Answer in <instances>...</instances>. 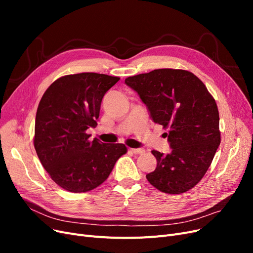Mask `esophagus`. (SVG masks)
<instances>
[{
  "label": "esophagus",
  "instance_id": "34e87169",
  "mask_svg": "<svg viewBox=\"0 0 253 253\" xmlns=\"http://www.w3.org/2000/svg\"><path fill=\"white\" fill-rule=\"evenodd\" d=\"M129 151L133 152L134 154H142V153H144L143 149H129Z\"/></svg>",
  "mask_w": 253,
  "mask_h": 253
}]
</instances>
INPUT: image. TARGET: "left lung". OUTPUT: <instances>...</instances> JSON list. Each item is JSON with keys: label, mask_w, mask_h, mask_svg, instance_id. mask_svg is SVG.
<instances>
[{"label": "left lung", "mask_w": 253, "mask_h": 253, "mask_svg": "<svg viewBox=\"0 0 253 253\" xmlns=\"http://www.w3.org/2000/svg\"><path fill=\"white\" fill-rule=\"evenodd\" d=\"M138 93L155 124L168 133L171 153L153 150L156 169L147 175L168 194L187 192L204 177L220 143L215 100L201 79L185 70L160 68L126 79Z\"/></svg>", "instance_id": "1"}]
</instances>
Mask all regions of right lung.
Returning <instances> with one entry per match:
<instances>
[{
    "instance_id": "right-lung-1",
    "label": "right lung",
    "mask_w": 253,
    "mask_h": 253,
    "mask_svg": "<svg viewBox=\"0 0 253 253\" xmlns=\"http://www.w3.org/2000/svg\"><path fill=\"white\" fill-rule=\"evenodd\" d=\"M119 77L81 73L53 81L38 106L34 145L44 169L59 187L73 193L100 186L127 149L122 143L89 140L104 94Z\"/></svg>"
}]
</instances>
